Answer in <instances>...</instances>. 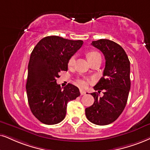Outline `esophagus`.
I'll list each match as a JSON object with an SVG mask.
<instances>
[{
    "mask_svg": "<svg viewBox=\"0 0 150 150\" xmlns=\"http://www.w3.org/2000/svg\"><path fill=\"white\" fill-rule=\"evenodd\" d=\"M79 92H80V94L81 95V96L86 93V91H85L84 90H83V89H80V90H79Z\"/></svg>",
    "mask_w": 150,
    "mask_h": 150,
    "instance_id": "34e87169",
    "label": "esophagus"
}]
</instances>
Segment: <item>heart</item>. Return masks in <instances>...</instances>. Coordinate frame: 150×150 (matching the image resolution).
<instances>
[{
    "mask_svg": "<svg viewBox=\"0 0 150 150\" xmlns=\"http://www.w3.org/2000/svg\"><path fill=\"white\" fill-rule=\"evenodd\" d=\"M87 59H88V61L91 62L93 61L94 59H96V58H98V57H100V54L96 51H91L88 52L86 54ZM75 63V56H71L69 58V61H68V66L69 67H72L74 66V64ZM91 81V79L88 78V77H84V78H78L77 79V83L81 87H86L90 81Z\"/></svg>",
    "mask_w": 150,
    "mask_h": 150,
    "instance_id": "1",
    "label": "heart"
}]
</instances>
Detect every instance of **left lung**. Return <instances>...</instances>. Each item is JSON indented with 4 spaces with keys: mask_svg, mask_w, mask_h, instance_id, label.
Segmentation results:
<instances>
[{
    "mask_svg": "<svg viewBox=\"0 0 150 150\" xmlns=\"http://www.w3.org/2000/svg\"><path fill=\"white\" fill-rule=\"evenodd\" d=\"M91 45L103 53L106 60L103 77L93 87L99 93L103 91L104 96L91 93L95 101L85 113L93 124L107 125L120 116L126 106L131 86L130 62L124 49L114 41L100 39Z\"/></svg>",
    "mask_w": 150,
    "mask_h": 150,
    "instance_id": "left-lung-1",
    "label": "left lung"
}]
</instances>
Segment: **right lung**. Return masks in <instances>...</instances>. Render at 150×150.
Returning <instances> with one entry per match:
<instances>
[{"mask_svg":"<svg viewBox=\"0 0 150 150\" xmlns=\"http://www.w3.org/2000/svg\"><path fill=\"white\" fill-rule=\"evenodd\" d=\"M83 44L58 36L43 38L34 48L28 64L26 92L33 115L45 125H55L66 116L68 102L80 96L79 88L57 84L59 73L68 71V61Z\"/></svg>","mask_w":150,"mask_h":150,"instance_id":"obj_1","label":"right lung"}]
</instances>
